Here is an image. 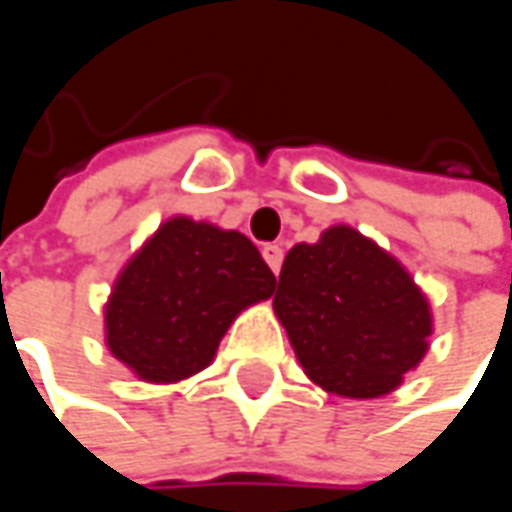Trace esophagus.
I'll list each match as a JSON object with an SVG mask.
<instances>
[{
	"instance_id": "esophagus-1",
	"label": "esophagus",
	"mask_w": 512,
	"mask_h": 512,
	"mask_svg": "<svg viewBox=\"0 0 512 512\" xmlns=\"http://www.w3.org/2000/svg\"><path fill=\"white\" fill-rule=\"evenodd\" d=\"M263 260L269 263V269L278 275V269H281V260H284V249L278 246V243H266L263 246Z\"/></svg>"
}]
</instances>
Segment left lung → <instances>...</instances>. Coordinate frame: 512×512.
Returning a JSON list of instances; mask_svg holds the SVG:
<instances>
[{
  "instance_id": "8db88e82",
  "label": "left lung",
  "mask_w": 512,
  "mask_h": 512,
  "mask_svg": "<svg viewBox=\"0 0 512 512\" xmlns=\"http://www.w3.org/2000/svg\"><path fill=\"white\" fill-rule=\"evenodd\" d=\"M272 308L305 376L338 397L397 391L430 350L427 293L397 257L350 225L287 252Z\"/></svg>"
}]
</instances>
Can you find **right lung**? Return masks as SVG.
<instances>
[{
    "label": "right lung",
    "mask_w": 512,
    "mask_h": 512,
    "mask_svg": "<svg viewBox=\"0 0 512 512\" xmlns=\"http://www.w3.org/2000/svg\"><path fill=\"white\" fill-rule=\"evenodd\" d=\"M272 290L275 275L246 234L168 216L121 266L103 341L142 382L174 385L201 373L231 323Z\"/></svg>",
    "instance_id": "obj_1"
}]
</instances>
